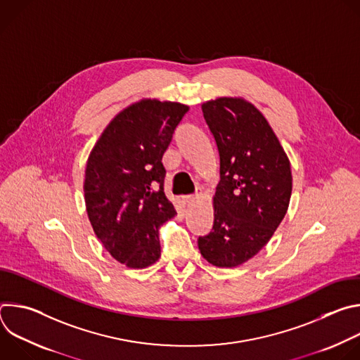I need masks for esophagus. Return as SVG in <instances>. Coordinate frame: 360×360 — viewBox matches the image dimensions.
<instances>
[{
  "label": "esophagus",
  "instance_id": "34e87169",
  "mask_svg": "<svg viewBox=\"0 0 360 360\" xmlns=\"http://www.w3.org/2000/svg\"><path fill=\"white\" fill-rule=\"evenodd\" d=\"M200 196V192H196L195 195H186V196H182V203L184 205H189V203H192L196 198H199Z\"/></svg>",
  "mask_w": 360,
  "mask_h": 360
}]
</instances>
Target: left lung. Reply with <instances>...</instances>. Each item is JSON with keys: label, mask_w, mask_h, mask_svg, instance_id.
Returning <instances> with one entry per match:
<instances>
[{"label": "left lung", "mask_w": 360, "mask_h": 360, "mask_svg": "<svg viewBox=\"0 0 360 360\" xmlns=\"http://www.w3.org/2000/svg\"><path fill=\"white\" fill-rule=\"evenodd\" d=\"M202 112L218 146L221 181L212 231L198 246L214 266L235 268L253 258L285 218L290 162L266 118L246 99H212Z\"/></svg>", "instance_id": "left-lung-1"}]
</instances>
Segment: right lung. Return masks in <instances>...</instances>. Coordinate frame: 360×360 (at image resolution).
Returning <instances> with one entry per match:
<instances>
[{"instance_id":"1","label":"right lung","mask_w":360,"mask_h":360,"mask_svg":"<svg viewBox=\"0 0 360 360\" xmlns=\"http://www.w3.org/2000/svg\"><path fill=\"white\" fill-rule=\"evenodd\" d=\"M188 105L141 99L101 134L85 168L84 196L96 238L114 259L143 269L161 256L160 228L176 215L164 193L162 155Z\"/></svg>"}]
</instances>
